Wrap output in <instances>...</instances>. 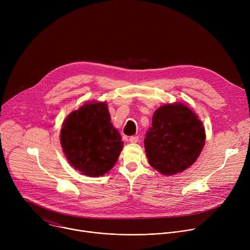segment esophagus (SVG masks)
I'll list each match as a JSON object with an SVG mask.
<instances>
[{
    "instance_id": "esophagus-1",
    "label": "esophagus",
    "mask_w": 250,
    "mask_h": 250,
    "mask_svg": "<svg viewBox=\"0 0 250 250\" xmlns=\"http://www.w3.org/2000/svg\"><path fill=\"white\" fill-rule=\"evenodd\" d=\"M128 140L129 142H131V144H135V142L138 141V136H130Z\"/></svg>"
}]
</instances>
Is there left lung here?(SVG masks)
Listing matches in <instances>:
<instances>
[{
  "mask_svg": "<svg viewBox=\"0 0 250 250\" xmlns=\"http://www.w3.org/2000/svg\"><path fill=\"white\" fill-rule=\"evenodd\" d=\"M205 128L183 104L161 105L146 133L149 164L163 175H174L190 167L205 146Z\"/></svg>",
  "mask_w": 250,
  "mask_h": 250,
  "instance_id": "left-lung-1",
  "label": "left lung"
}]
</instances>
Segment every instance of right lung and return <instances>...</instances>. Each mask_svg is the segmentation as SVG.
<instances>
[{
	"label": "right lung",
	"instance_id": "1",
	"mask_svg": "<svg viewBox=\"0 0 250 250\" xmlns=\"http://www.w3.org/2000/svg\"><path fill=\"white\" fill-rule=\"evenodd\" d=\"M60 141L75 169L90 177L102 176L117 162L124 142L111 123L105 103H87L63 123Z\"/></svg>",
	"mask_w": 250,
	"mask_h": 250
}]
</instances>
